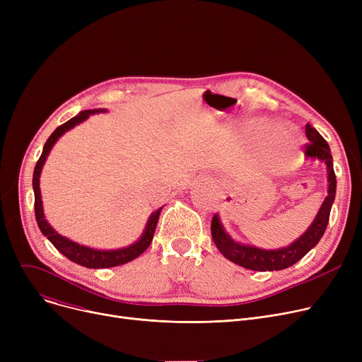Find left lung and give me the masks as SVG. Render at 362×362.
Segmentation results:
<instances>
[{
	"mask_svg": "<svg viewBox=\"0 0 362 362\" xmlns=\"http://www.w3.org/2000/svg\"><path fill=\"white\" fill-rule=\"evenodd\" d=\"M305 135L308 138V144L305 145V154L311 158L322 160L327 164V173H329V195L322 202L320 211L310 226V229L303 233L299 239H296L292 245L286 248L276 250V251H265L255 248V246L240 245L230 239L229 235H226L223 230V226L217 214H214L211 220V236L218 248V251L232 262L240 265L243 269H250L254 272H277L288 269L300 258L305 257L314 246L320 242V239L325 235L330 210L336 195V175L333 170V157L330 154V146L322 138L320 133L307 123L305 126Z\"/></svg>",
	"mask_w": 362,
	"mask_h": 362,
	"instance_id": "left-lung-1",
	"label": "left lung"
}]
</instances>
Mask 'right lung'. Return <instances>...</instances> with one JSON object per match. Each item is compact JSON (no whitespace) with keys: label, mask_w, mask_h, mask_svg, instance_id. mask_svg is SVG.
Returning <instances> with one entry per match:
<instances>
[{"label":"right lung","mask_w":362,"mask_h":362,"mask_svg":"<svg viewBox=\"0 0 362 362\" xmlns=\"http://www.w3.org/2000/svg\"><path fill=\"white\" fill-rule=\"evenodd\" d=\"M98 111H104V110H85L81 111L78 116L70 119L69 122L63 123L62 126L57 127L52 135L47 139L45 145H44V151L37 160L36 165H35V171H33V192H35V217H36V223L40 226L41 232L44 233V236H47L49 239V242L59 250L64 257H67L70 261L83 265V267L88 269H108V267H116V265H122L126 264L132 259L138 258L146 248L149 246V243L152 242V238H154V232L156 227L158 223V217L161 213V208L152 214L149 217L146 229L142 235V238L135 243L129 246V248L124 250H117V251H98V250H92L88 248V246H82L76 242H71L63 236H60L57 233L52 227L47 223L45 217H44V210H42V199H41V191H40V176H41V170L42 165L49 154V151L52 148V145L57 142L64 132H67L69 129L74 127L76 124H79L81 122L86 120L90 114L98 112Z\"/></svg>","instance_id":"add662e5"}]
</instances>
